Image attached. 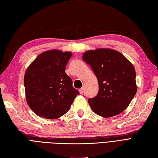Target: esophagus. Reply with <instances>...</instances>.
Instances as JSON below:
<instances>
[{"label": "esophagus", "instance_id": "esophagus-1", "mask_svg": "<svg viewBox=\"0 0 158 158\" xmlns=\"http://www.w3.org/2000/svg\"><path fill=\"white\" fill-rule=\"evenodd\" d=\"M79 92L80 94H82L84 93V88H80V89H79Z\"/></svg>", "mask_w": 158, "mask_h": 158}]
</instances>
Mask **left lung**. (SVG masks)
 Returning <instances> with one entry per match:
<instances>
[{
  "label": "left lung",
  "mask_w": 158,
  "mask_h": 158,
  "mask_svg": "<svg viewBox=\"0 0 158 158\" xmlns=\"http://www.w3.org/2000/svg\"><path fill=\"white\" fill-rule=\"evenodd\" d=\"M82 59L98 79V94L88 99L93 112L103 117L121 113L137 92L136 74L132 64L121 53L110 49L87 51Z\"/></svg>",
  "instance_id": "obj_1"
}]
</instances>
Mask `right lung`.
<instances>
[{"label": "right lung", "instance_id": "1", "mask_svg": "<svg viewBox=\"0 0 158 158\" xmlns=\"http://www.w3.org/2000/svg\"><path fill=\"white\" fill-rule=\"evenodd\" d=\"M71 52L46 51L27 69L24 77L26 100L39 117L55 119L66 114L79 92L65 72Z\"/></svg>", "mask_w": 158, "mask_h": 158}]
</instances>
